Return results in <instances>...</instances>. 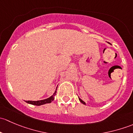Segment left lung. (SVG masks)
<instances>
[{
  "mask_svg": "<svg viewBox=\"0 0 133 133\" xmlns=\"http://www.w3.org/2000/svg\"><path fill=\"white\" fill-rule=\"evenodd\" d=\"M79 100H80V102H82V104H85V102H84V101H83V100H81V99H80V98H79Z\"/></svg>",
  "mask_w": 133,
  "mask_h": 133,
  "instance_id": "8db88e82",
  "label": "left lung"
}]
</instances>
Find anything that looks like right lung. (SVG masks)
I'll use <instances>...</instances> for the list:
<instances>
[{
    "mask_svg": "<svg viewBox=\"0 0 133 133\" xmlns=\"http://www.w3.org/2000/svg\"><path fill=\"white\" fill-rule=\"evenodd\" d=\"M57 89H56L55 92H54V94H53L51 97L48 98L47 99H45V100H38V101H29H29H25V102H26L27 103H28V104H32V105H43V104L51 103L52 101L54 100L55 96L56 93H57Z\"/></svg>",
    "mask_w": 133,
    "mask_h": 133,
    "instance_id": "obj_1",
    "label": "right lung"
}]
</instances>
